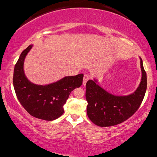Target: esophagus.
I'll return each mask as SVG.
<instances>
[{"mask_svg":"<svg viewBox=\"0 0 157 157\" xmlns=\"http://www.w3.org/2000/svg\"><path fill=\"white\" fill-rule=\"evenodd\" d=\"M89 79V76H88L87 74H85L84 76H83V85H86V83L87 81Z\"/></svg>","mask_w":157,"mask_h":157,"instance_id":"34e87169","label":"esophagus"}]
</instances>
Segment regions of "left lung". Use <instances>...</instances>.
Wrapping results in <instances>:
<instances>
[{
  "mask_svg": "<svg viewBox=\"0 0 157 157\" xmlns=\"http://www.w3.org/2000/svg\"><path fill=\"white\" fill-rule=\"evenodd\" d=\"M141 80L134 93L127 96L113 95L97 83L89 80L86 83V112L94 124L101 127L117 125L130 118L140 106L147 87V74L140 59Z\"/></svg>",
  "mask_w": 157,
  "mask_h": 157,
  "instance_id": "left-lung-1",
  "label": "left lung"
}]
</instances>
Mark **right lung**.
<instances>
[{
    "label": "right lung",
    "mask_w": 157,
    "mask_h": 157,
    "mask_svg": "<svg viewBox=\"0 0 157 157\" xmlns=\"http://www.w3.org/2000/svg\"><path fill=\"white\" fill-rule=\"evenodd\" d=\"M33 45H30L21 53L15 65L13 83L19 102L27 112L37 119L53 121L64 112L63 105L70 94L80 87L83 74L66 76L48 85L34 84L26 78L23 71L25 58Z\"/></svg>",
    "instance_id": "1"
}]
</instances>
